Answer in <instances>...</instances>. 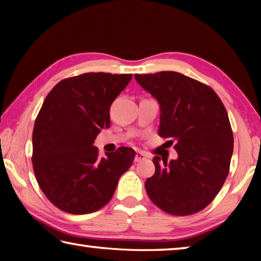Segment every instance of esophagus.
Instances as JSON below:
<instances>
[{"mask_svg":"<svg viewBox=\"0 0 261 261\" xmlns=\"http://www.w3.org/2000/svg\"><path fill=\"white\" fill-rule=\"evenodd\" d=\"M147 159V155L143 152H137L136 156H135V162H141L144 160H146Z\"/></svg>","mask_w":261,"mask_h":261,"instance_id":"obj_1","label":"esophagus"}]
</instances>
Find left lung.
Returning <instances> with one entry per match:
<instances>
[{"label":"left lung","instance_id":"1","mask_svg":"<svg viewBox=\"0 0 261 261\" xmlns=\"http://www.w3.org/2000/svg\"><path fill=\"white\" fill-rule=\"evenodd\" d=\"M160 106L162 138L175 139L178 156L169 163L154 156L155 173L146 179L149 199L173 215L204 210L229 174L233 136L228 113L210 86L175 71L135 74ZM171 144H173V140Z\"/></svg>","mask_w":261,"mask_h":261}]
</instances>
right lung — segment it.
<instances>
[{
  "label": "right lung",
  "mask_w": 261,
  "mask_h": 261,
  "mask_svg": "<svg viewBox=\"0 0 261 261\" xmlns=\"http://www.w3.org/2000/svg\"><path fill=\"white\" fill-rule=\"evenodd\" d=\"M132 74L83 73L56 84L34 123L35 178L57 208L70 214L95 212L112 199L136 152L120 147L99 159L96 136L110 126V106Z\"/></svg>",
  "instance_id": "obj_1"
}]
</instances>
